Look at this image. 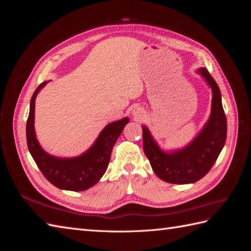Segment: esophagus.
<instances>
[{"label": "esophagus", "mask_w": 251, "mask_h": 251, "mask_svg": "<svg viewBox=\"0 0 251 251\" xmlns=\"http://www.w3.org/2000/svg\"><path fill=\"white\" fill-rule=\"evenodd\" d=\"M133 115H134V118L136 120H139V119H141L143 117V113L141 111H136V112L133 113Z\"/></svg>", "instance_id": "esophagus-1"}]
</instances>
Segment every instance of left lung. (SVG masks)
Segmentation results:
<instances>
[{
	"instance_id": "8db88e82",
	"label": "left lung",
	"mask_w": 251,
	"mask_h": 251,
	"mask_svg": "<svg viewBox=\"0 0 251 251\" xmlns=\"http://www.w3.org/2000/svg\"><path fill=\"white\" fill-rule=\"evenodd\" d=\"M212 91L209 119L200 133L185 148L164 151L142 126L143 151L151 166L161 180L173 184L195 183L206 175L215 164L225 144L227 121L223 110L221 91L207 69L198 70Z\"/></svg>"
}]
</instances>
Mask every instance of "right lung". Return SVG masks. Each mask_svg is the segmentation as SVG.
Returning a JSON list of instances; mask_svg holds the SVG:
<instances>
[{
    "label": "right lung",
    "mask_w": 251,
    "mask_h": 251,
    "mask_svg": "<svg viewBox=\"0 0 251 251\" xmlns=\"http://www.w3.org/2000/svg\"><path fill=\"white\" fill-rule=\"evenodd\" d=\"M47 82L44 81L36 88L30 100L26 125L28 150L37 168L51 184L65 191H86L95 185L107 171L114 144L128 123V118L125 117L109 124L98 135L93 146L80 156L73 158L52 156L42 149L34 131L35 98Z\"/></svg>",
    "instance_id": "right-lung-1"
}]
</instances>
